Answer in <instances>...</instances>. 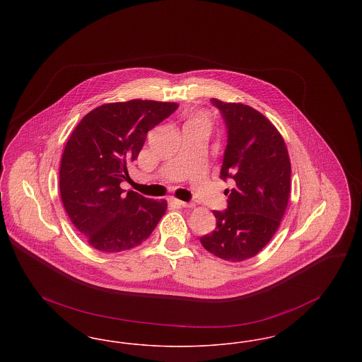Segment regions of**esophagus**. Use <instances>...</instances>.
<instances>
[{
	"label": "esophagus",
	"instance_id": "1",
	"mask_svg": "<svg viewBox=\"0 0 362 362\" xmlns=\"http://www.w3.org/2000/svg\"><path fill=\"white\" fill-rule=\"evenodd\" d=\"M171 202L175 204V205H177V206L194 207V204H189V202H183V201H180V199H176V198L171 199Z\"/></svg>",
	"mask_w": 362,
	"mask_h": 362
}]
</instances>
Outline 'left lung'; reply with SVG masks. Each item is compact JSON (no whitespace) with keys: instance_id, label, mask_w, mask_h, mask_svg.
<instances>
[{"instance_id":"obj_1","label":"left lung","mask_w":362,"mask_h":362,"mask_svg":"<svg viewBox=\"0 0 362 362\" xmlns=\"http://www.w3.org/2000/svg\"><path fill=\"white\" fill-rule=\"evenodd\" d=\"M225 122L228 144L221 179H233L225 189L228 207L213 210L216 229L201 238L204 248L228 262L252 258L272 240L291 194V160L276 126L250 105L211 99Z\"/></svg>"}]
</instances>
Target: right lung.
<instances>
[{"label": "right lung", "mask_w": 362, "mask_h": 362, "mask_svg": "<svg viewBox=\"0 0 362 362\" xmlns=\"http://www.w3.org/2000/svg\"><path fill=\"white\" fill-rule=\"evenodd\" d=\"M179 104L130 100L88 112L70 136L59 168V191L70 221L93 248L121 252L153 232L167 201L121 189L146 134Z\"/></svg>", "instance_id": "right-lung-1"}]
</instances>
